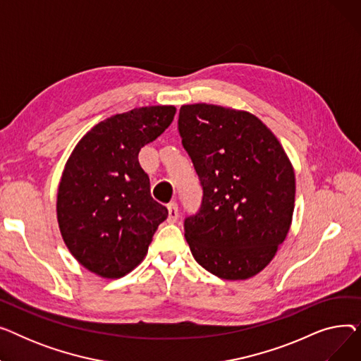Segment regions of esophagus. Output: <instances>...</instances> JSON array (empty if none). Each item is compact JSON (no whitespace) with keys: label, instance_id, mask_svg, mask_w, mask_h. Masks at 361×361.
<instances>
[{"label":"esophagus","instance_id":"1","mask_svg":"<svg viewBox=\"0 0 361 361\" xmlns=\"http://www.w3.org/2000/svg\"><path fill=\"white\" fill-rule=\"evenodd\" d=\"M178 219V206L177 203L168 204V222H176Z\"/></svg>","mask_w":361,"mask_h":361}]
</instances>
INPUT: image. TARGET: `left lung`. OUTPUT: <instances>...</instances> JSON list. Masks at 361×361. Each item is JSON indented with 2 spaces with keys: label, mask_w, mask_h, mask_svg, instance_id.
I'll use <instances>...</instances> for the list:
<instances>
[{
  "label": "left lung",
  "mask_w": 361,
  "mask_h": 361,
  "mask_svg": "<svg viewBox=\"0 0 361 361\" xmlns=\"http://www.w3.org/2000/svg\"><path fill=\"white\" fill-rule=\"evenodd\" d=\"M178 130L203 187L184 222L196 262L221 279L257 275L293 222L295 174L268 126L249 111L212 104L180 108Z\"/></svg>",
  "instance_id": "8db88e82"
}]
</instances>
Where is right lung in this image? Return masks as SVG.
<instances>
[{
  "label": "right lung",
  "mask_w": 361,
  "mask_h": 361,
  "mask_svg": "<svg viewBox=\"0 0 361 361\" xmlns=\"http://www.w3.org/2000/svg\"><path fill=\"white\" fill-rule=\"evenodd\" d=\"M176 111L157 105L116 114L73 149L56 193V219L68 252L89 272L106 279L131 272L166 219L137 157L173 123Z\"/></svg>",
  "instance_id": "add662e5"
}]
</instances>
